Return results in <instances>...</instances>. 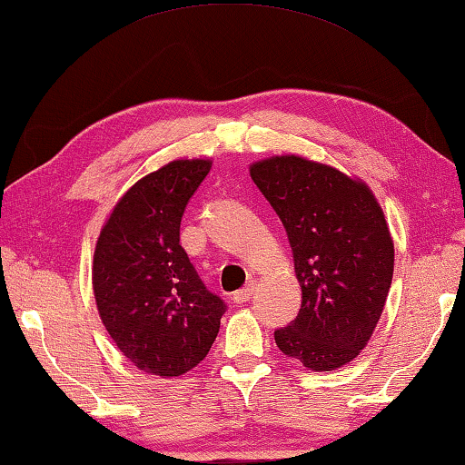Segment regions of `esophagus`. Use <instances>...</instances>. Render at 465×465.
<instances>
[{
  "label": "esophagus",
  "instance_id": "esophagus-1",
  "mask_svg": "<svg viewBox=\"0 0 465 465\" xmlns=\"http://www.w3.org/2000/svg\"><path fill=\"white\" fill-rule=\"evenodd\" d=\"M253 283H247V286L245 288H241V290H237V292H234V294H232V300H234V302H239V304H242V302H247V300L251 298V294H253Z\"/></svg>",
  "mask_w": 465,
  "mask_h": 465
}]
</instances>
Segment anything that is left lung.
<instances>
[{
    "instance_id": "1",
    "label": "left lung",
    "mask_w": 465,
    "mask_h": 465,
    "mask_svg": "<svg viewBox=\"0 0 465 465\" xmlns=\"http://www.w3.org/2000/svg\"><path fill=\"white\" fill-rule=\"evenodd\" d=\"M249 173L286 228L302 288L275 343L312 371L343 368L368 345L392 283L384 212L361 179L300 154L257 161Z\"/></svg>"
}]
</instances>
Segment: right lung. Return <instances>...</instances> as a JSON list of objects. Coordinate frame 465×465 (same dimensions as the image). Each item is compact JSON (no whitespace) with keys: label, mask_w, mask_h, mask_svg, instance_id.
I'll use <instances>...</instances> for the list:
<instances>
[{"label":"right lung","mask_w":465,"mask_h":465,"mask_svg":"<svg viewBox=\"0 0 465 465\" xmlns=\"http://www.w3.org/2000/svg\"><path fill=\"white\" fill-rule=\"evenodd\" d=\"M210 159H175L130 187L95 242L92 283L105 331L128 361L175 378L208 355L226 311L179 245L187 202Z\"/></svg>","instance_id":"1"}]
</instances>
